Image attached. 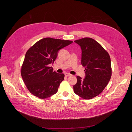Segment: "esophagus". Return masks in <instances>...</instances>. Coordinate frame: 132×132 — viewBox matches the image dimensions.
I'll use <instances>...</instances> for the list:
<instances>
[{"label": "esophagus", "mask_w": 132, "mask_h": 132, "mask_svg": "<svg viewBox=\"0 0 132 132\" xmlns=\"http://www.w3.org/2000/svg\"><path fill=\"white\" fill-rule=\"evenodd\" d=\"M65 76L66 77H68V76H71V74H70V73H66L65 74Z\"/></svg>", "instance_id": "esophagus-1"}]
</instances>
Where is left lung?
I'll use <instances>...</instances> for the list:
<instances>
[{"label":"left lung","mask_w":132,"mask_h":132,"mask_svg":"<svg viewBox=\"0 0 132 132\" xmlns=\"http://www.w3.org/2000/svg\"><path fill=\"white\" fill-rule=\"evenodd\" d=\"M82 51L81 64L85 67L86 77L77 76L74 92L85 99H91L103 91L112 75L111 59L108 52L96 40L85 37L75 41Z\"/></svg>","instance_id":"1"}]
</instances>
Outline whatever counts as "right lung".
Here are the masks:
<instances>
[{
	"label": "right lung",
	"instance_id": "obj_1",
	"mask_svg": "<svg viewBox=\"0 0 132 132\" xmlns=\"http://www.w3.org/2000/svg\"><path fill=\"white\" fill-rule=\"evenodd\" d=\"M72 41L46 37L36 42L27 52L21 68V75L30 92L46 99L57 92L65 75L53 70L58 51Z\"/></svg>",
	"mask_w": 132,
	"mask_h": 132
}]
</instances>
